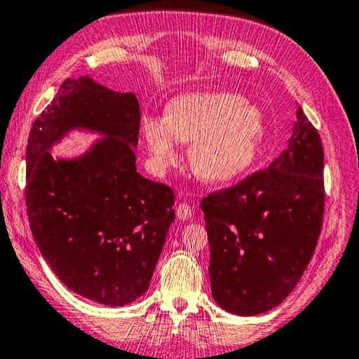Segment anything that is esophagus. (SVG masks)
Masks as SVG:
<instances>
[{"label": "esophagus", "instance_id": "34e87169", "mask_svg": "<svg viewBox=\"0 0 359 359\" xmlns=\"http://www.w3.org/2000/svg\"><path fill=\"white\" fill-rule=\"evenodd\" d=\"M193 215V209L187 203H180L177 206V219L179 220H189Z\"/></svg>", "mask_w": 359, "mask_h": 359}]
</instances>
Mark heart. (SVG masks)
<instances>
[{
    "label": "heart",
    "instance_id": "b5f03b06",
    "mask_svg": "<svg viewBox=\"0 0 359 359\" xmlns=\"http://www.w3.org/2000/svg\"><path fill=\"white\" fill-rule=\"evenodd\" d=\"M140 133L156 174L179 163V142L191 141L193 174L206 184H226L248 172L257 159L265 118L259 107L235 94L195 93L169 102L164 118L145 116Z\"/></svg>",
    "mask_w": 359,
    "mask_h": 359
}]
</instances>
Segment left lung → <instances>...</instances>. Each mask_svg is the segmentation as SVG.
I'll list each match as a JSON object with an SVG mask.
<instances>
[{
	"label": "left lung",
	"mask_w": 359,
	"mask_h": 359,
	"mask_svg": "<svg viewBox=\"0 0 359 359\" xmlns=\"http://www.w3.org/2000/svg\"><path fill=\"white\" fill-rule=\"evenodd\" d=\"M323 166L320 134L297 105L286 150L265 170L201 201L210 291L220 309L260 315L294 291L321 233Z\"/></svg>",
	"instance_id": "8db88e82"
}]
</instances>
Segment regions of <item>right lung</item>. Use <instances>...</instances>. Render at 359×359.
Listing matches in <instances>:
<instances>
[{
    "label": "right lung",
    "mask_w": 359,
    "mask_h": 359,
    "mask_svg": "<svg viewBox=\"0 0 359 359\" xmlns=\"http://www.w3.org/2000/svg\"><path fill=\"white\" fill-rule=\"evenodd\" d=\"M140 105L90 76L65 79L27 145V212L39 252L57 278L107 306L150 286L175 219L168 185L137 172ZM98 135L75 157H53L68 133Z\"/></svg>",
    "instance_id": "obj_1"
}]
</instances>
